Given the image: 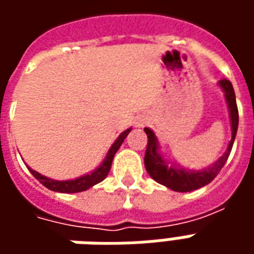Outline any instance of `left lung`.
Returning <instances> with one entry per match:
<instances>
[{"instance_id":"8db88e82","label":"left lung","mask_w":254,"mask_h":254,"mask_svg":"<svg viewBox=\"0 0 254 254\" xmlns=\"http://www.w3.org/2000/svg\"><path fill=\"white\" fill-rule=\"evenodd\" d=\"M219 85L224 91L226 102L230 110V121H231V140H230L229 147L226 149L219 160H216L212 166L200 171H189L184 169H178L174 166H169L158 152V140L155 133L145 127L144 132L147 133L148 143H147V149H145V156H144V165L145 170L155 181L159 182L160 185H165L171 190L176 191H191L196 190L198 188L205 187L212 181L215 177L218 176L219 171L222 170L224 163L229 159V155L233 148L235 136H237V129H238V107L235 102V92L233 88V84L229 80H220Z\"/></svg>"}]
</instances>
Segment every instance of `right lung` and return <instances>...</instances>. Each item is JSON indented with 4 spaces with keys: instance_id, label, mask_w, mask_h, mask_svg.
<instances>
[{
    "instance_id": "obj_1",
    "label": "right lung",
    "mask_w": 254,
    "mask_h": 254,
    "mask_svg": "<svg viewBox=\"0 0 254 254\" xmlns=\"http://www.w3.org/2000/svg\"><path fill=\"white\" fill-rule=\"evenodd\" d=\"M132 129H127L125 132H122L118 138L116 140V143L111 145V148L109 149V152L106 155L105 160H103V163L94 170L91 174H85L83 177H78L76 180H69V181H56V180H50V178H47V177L42 176L39 174L38 171L32 170L31 167H28L31 171V174L35 177L38 181L41 182L43 187H46L47 189H50V190L54 191H60V193H77V191H84L89 189L91 187H94L96 184H99L105 180L107 174H109V171L111 169V163H113V158H114V155L116 152L120 149L121 147V144L124 143V140L127 137L129 132H130Z\"/></svg>"
}]
</instances>
